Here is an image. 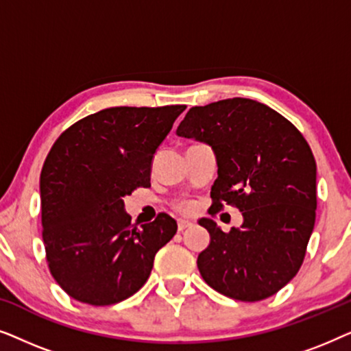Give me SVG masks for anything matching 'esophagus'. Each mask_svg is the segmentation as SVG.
Wrapping results in <instances>:
<instances>
[{"label": "esophagus", "instance_id": "esophagus-1", "mask_svg": "<svg viewBox=\"0 0 351 351\" xmlns=\"http://www.w3.org/2000/svg\"><path fill=\"white\" fill-rule=\"evenodd\" d=\"M190 227H191V222H189V220H184V219L177 220V228H179V232H184V230Z\"/></svg>", "mask_w": 351, "mask_h": 351}]
</instances>
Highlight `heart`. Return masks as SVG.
I'll return each instance as SVG.
<instances>
[{"instance_id": "1", "label": "heart", "mask_w": 351, "mask_h": 351, "mask_svg": "<svg viewBox=\"0 0 351 351\" xmlns=\"http://www.w3.org/2000/svg\"><path fill=\"white\" fill-rule=\"evenodd\" d=\"M191 208V206L189 204V203H184V204H180V209H184V210H189Z\"/></svg>"}]
</instances>
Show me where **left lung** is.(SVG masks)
<instances>
[{
	"label": "left lung",
	"instance_id": "1",
	"mask_svg": "<svg viewBox=\"0 0 351 351\" xmlns=\"http://www.w3.org/2000/svg\"><path fill=\"white\" fill-rule=\"evenodd\" d=\"M177 136L213 148V208L225 203L243 214L241 227L230 233L199 219L210 234L196 262L203 280L243 302L276 294L299 271L315 227L316 162L308 143L275 110L243 97L190 108Z\"/></svg>",
	"mask_w": 351,
	"mask_h": 351
}]
</instances>
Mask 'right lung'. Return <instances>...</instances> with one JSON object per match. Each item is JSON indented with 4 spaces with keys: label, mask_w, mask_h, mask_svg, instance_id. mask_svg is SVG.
Returning <instances> with one entry per match:
<instances>
[{
    "label": "right lung",
    "mask_w": 351,
    "mask_h": 351,
    "mask_svg": "<svg viewBox=\"0 0 351 351\" xmlns=\"http://www.w3.org/2000/svg\"><path fill=\"white\" fill-rule=\"evenodd\" d=\"M185 105L112 107L60 134L40 177L51 275L75 300L118 304L141 289L177 232L171 215L131 225L123 198L150 186L153 156Z\"/></svg>",
    "instance_id": "right-lung-1"
}]
</instances>
